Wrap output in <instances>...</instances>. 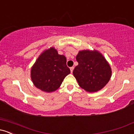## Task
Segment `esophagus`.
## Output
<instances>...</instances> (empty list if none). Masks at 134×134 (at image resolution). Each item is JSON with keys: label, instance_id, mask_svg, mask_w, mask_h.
Masks as SVG:
<instances>
[{"label": "esophagus", "instance_id": "esophagus-1", "mask_svg": "<svg viewBox=\"0 0 134 134\" xmlns=\"http://www.w3.org/2000/svg\"><path fill=\"white\" fill-rule=\"evenodd\" d=\"M74 69V67H70V72H71V73H72V72H73V70Z\"/></svg>", "mask_w": 134, "mask_h": 134}]
</instances>
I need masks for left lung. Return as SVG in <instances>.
I'll return each mask as SVG.
<instances>
[{
    "instance_id": "left-lung-1",
    "label": "left lung",
    "mask_w": 134,
    "mask_h": 134,
    "mask_svg": "<svg viewBox=\"0 0 134 134\" xmlns=\"http://www.w3.org/2000/svg\"><path fill=\"white\" fill-rule=\"evenodd\" d=\"M76 60L78 65L74 69L73 74L81 88L90 93L97 92L110 81L111 67L98 51H79Z\"/></svg>"
}]
</instances>
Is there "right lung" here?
Returning <instances> with one entry per match:
<instances>
[{
    "label": "right lung",
    "mask_w": 134,
    "mask_h": 134,
    "mask_svg": "<svg viewBox=\"0 0 134 134\" xmlns=\"http://www.w3.org/2000/svg\"><path fill=\"white\" fill-rule=\"evenodd\" d=\"M66 62L65 57L58 54L53 47L44 50L31 70V77L34 85L47 93L56 91L70 72Z\"/></svg>",
    "instance_id": "1"
}]
</instances>
